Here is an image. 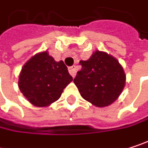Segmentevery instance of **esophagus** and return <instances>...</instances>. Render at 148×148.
<instances>
[{"mask_svg": "<svg viewBox=\"0 0 148 148\" xmlns=\"http://www.w3.org/2000/svg\"><path fill=\"white\" fill-rule=\"evenodd\" d=\"M69 74H71L73 77L75 76L76 74V69H75V66H72V67H69Z\"/></svg>", "mask_w": 148, "mask_h": 148, "instance_id": "34e87169", "label": "esophagus"}]
</instances>
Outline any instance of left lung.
<instances>
[{"instance_id": "obj_1", "label": "left lung", "mask_w": 148, "mask_h": 148, "mask_svg": "<svg viewBox=\"0 0 148 148\" xmlns=\"http://www.w3.org/2000/svg\"><path fill=\"white\" fill-rule=\"evenodd\" d=\"M82 66L74 82L81 97L97 107H105L115 102L122 93L126 74L116 58L96 50Z\"/></svg>"}]
</instances>
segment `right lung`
<instances>
[{"mask_svg": "<svg viewBox=\"0 0 148 148\" xmlns=\"http://www.w3.org/2000/svg\"><path fill=\"white\" fill-rule=\"evenodd\" d=\"M73 80L62 61L56 62L45 50L30 58L18 76V86L34 106L47 107L58 100L63 89Z\"/></svg>", "mask_w": 148, "mask_h": 148, "instance_id": "add662e5", "label": "right lung"}]
</instances>
